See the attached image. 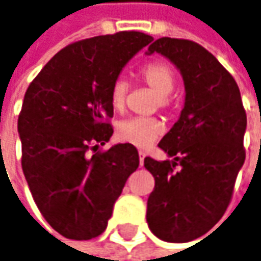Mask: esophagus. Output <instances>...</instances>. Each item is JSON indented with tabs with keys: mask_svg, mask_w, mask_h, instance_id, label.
<instances>
[{
	"mask_svg": "<svg viewBox=\"0 0 261 261\" xmlns=\"http://www.w3.org/2000/svg\"><path fill=\"white\" fill-rule=\"evenodd\" d=\"M146 158V153L143 151H139V164H141V167L143 165V159Z\"/></svg>",
	"mask_w": 261,
	"mask_h": 261,
	"instance_id": "1",
	"label": "esophagus"
}]
</instances>
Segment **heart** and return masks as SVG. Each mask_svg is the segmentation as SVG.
<instances>
[{"label": "heart", "mask_w": 261, "mask_h": 261, "mask_svg": "<svg viewBox=\"0 0 261 261\" xmlns=\"http://www.w3.org/2000/svg\"><path fill=\"white\" fill-rule=\"evenodd\" d=\"M139 76L145 85L151 87L158 94V103L161 108L171 105L169 94L175 86V73L172 67L164 61H152L145 64ZM129 85L126 79L116 77L110 87V103L115 110H122L126 103ZM164 134V126L155 118H127L120 120L116 126V136L120 142L134 145L136 148H149L152 143Z\"/></svg>", "instance_id": "1"}]
</instances>
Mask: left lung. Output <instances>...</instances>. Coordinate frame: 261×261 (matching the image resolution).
<instances>
[{"label": "left lung", "mask_w": 261, "mask_h": 261, "mask_svg": "<svg viewBox=\"0 0 261 261\" xmlns=\"http://www.w3.org/2000/svg\"><path fill=\"white\" fill-rule=\"evenodd\" d=\"M153 53L179 70L185 102L158 145L172 161H143L155 178L146 221L161 240L187 243L211 230L230 204L246 159L247 118L236 80L202 45L162 37L146 51Z\"/></svg>", "instance_id": "1"}]
</instances>
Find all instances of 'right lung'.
<instances>
[{"label":"right lung","mask_w":261,"mask_h":261,"mask_svg":"<svg viewBox=\"0 0 261 261\" xmlns=\"http://www.w3.org/2000/svg\"><path fill=\"white\" fill-rule=\"evenodd\" d=\"M148 34L122 31L64 47L29 86L18 116L22 171L47 223L71 240L100 236L129 175L139 167L134 145L106 152L113 127L110 87Z\"/></svg>","instance_id":"obj_1"}]
</instances>
